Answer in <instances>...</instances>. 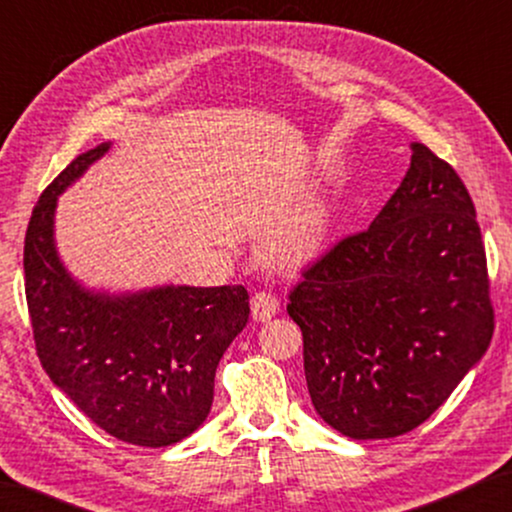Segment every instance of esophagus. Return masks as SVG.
I'll return each instance as SVG.
<instances>
[{
	"instance_id": "obj_1",
	"label": "esophagus",
	"mask_w": 512,
	"mask_h": 512,
	"mask_svg": "<svg viewBox=\"0 0 512 512\" xmlns=\"http://www.w3.org/2000/svg\"><path fill=\"white\" fill-rule=\"evenodd\" d=\"M279 312V300L268 291H258L251 298V317L256 321H270Z\"/></svg>"
}]
</instances>
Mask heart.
Here are the masks:
<instances>
[{
    "instance_id": "1",
    "label": "heart",
    "mask_w": 512,
    "mask_h": 512,
    "mask_svg": "<svg viewBox=\"0 0 512 512\" xmlns=\"http://www.w3.org/2000/svg\"><path fill=\"white\" fill-rule=\"evenodd\" d=\"M328 228H331V209L321 198H312L268 230L261 254L277 268H300L314 261L324 249Z\"/></svg>"
}]
</instances>
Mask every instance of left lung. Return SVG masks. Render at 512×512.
I'll list each match as a JSON object with an SVG mask.
<instances>
[{
  "instance_id": "left-lung-1",
  "label": "left lung",
  "mask_w": 512,
  "mask_h": 512,
  "mask_svg": "<svg viewBox=\"0 0 512 512\" xmlns=\"http://www.w3.org/2000/svg\"><path fill=\"white\" fill-rule=\"evenodd\" d=\"M401 186L368 230L321 256L291 291L314 410L354 440L426 422L487 352V258L459 174L412 144Z\"/></svg>"
}]
</instances>
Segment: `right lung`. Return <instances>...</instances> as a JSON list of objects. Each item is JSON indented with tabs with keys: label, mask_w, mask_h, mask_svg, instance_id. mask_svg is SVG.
I'll return each mask as SVG.
<instances>
[{
	"label": "right lung",
	"mask_w": 512,
	"mask_h": 512,
	"mask_svg": "<svg viewBox=\"0 0 512 512\" xmlns=\"http://www.w3.org/2000/svg\"><path fill=\"white\" fill-rule=\"evenodd\" d=\"M111 149L76 156L41 193L25 235V296L46 375L123 443L167 447L205 422L223 352L249 321L244 286L88 289L55 247L58 198Z\"/></svg>",
	"instance_id": "1"
}]
</instances>
